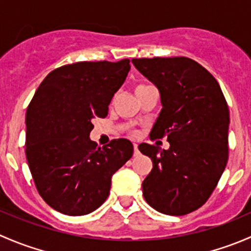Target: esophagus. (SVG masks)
Listing matches in <instances>:
<instances>
[{"instance_id": "34e87169", "label": "esophagus", "mask_w": 251, "mask_h": 251, "mask_svg": "<svg viewBox=\"0 0 251 251\" xmlns=\"http://www.w3.org/2000/svg\"><path fill=\"white\" fill-rule=\"evenodd\" d=\"M133 155L137 156L140 155V151H138V146L136 143H133Z\"/></svg>"}]
</instances>
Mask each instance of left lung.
I'll list each match as a JSON object with an SVG mask.
<instances>
[{
	"instance_id": "obj_1",
	"label": "left lung",
	"mask_w": 251,
	"mask_h": 251,
	"mask_svg": "<svg viewBox=\"0 0 251 251\" xmlns=\"http://www.w3.org/2000/svg\"><path fill=\"white\" fill-rule=\"evenodd\" d=\"M158 87L163 109L151 136L169 149L141 143L153 161L142 183L146 201L161 214L181 216L209 199L228 160L229 110L216 78L187 57L132 59Z\"/></svg>"
}]
</instances>
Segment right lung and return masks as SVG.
I'll list each match as a JSON object with an SVG mask.
<instances>
[{"mask_svg": "<svg viewBox=\"0 0 251 251\" xmlns=\"http://www.w3.org/2000/svg\"><path fill=\"white\" fill-rule=\"evenodd\" d=\"M130 60L78 62L45 77L26 110L25 154L37 192L57 211L90 214L109 196L111 176L132 156L128 140H90L96 118L130 72Z\"/></svg>", "mask_w": 251, "mask_h": 251, "instance_id": "1", "label": "right lung"}]
</instances>
